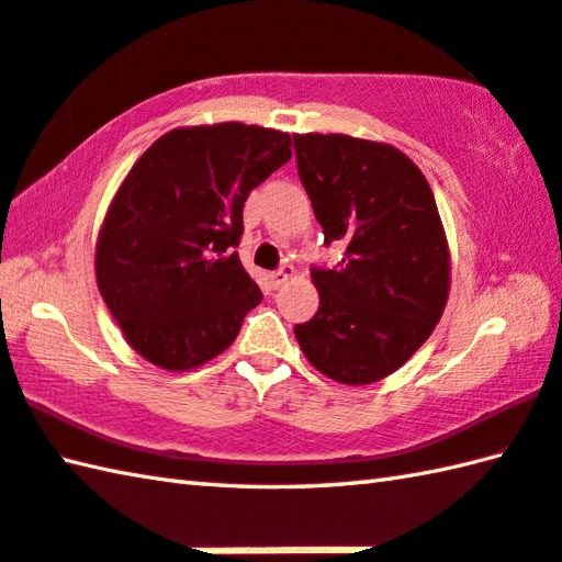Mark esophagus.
<instances>
[{
	"mask_svg": "<svg viewBox=\"0 0 562 562\" xmlns=\"http://www.w3.org/2000/svg\"><path fill=\"white\" fill-rule=\"evenodd\" d=\"M293 273H295L293 267H283V269H279V271H271V273H269V281H271L273 289H279V285H283L289 279H293Z\"/></svg>",
	"mask_w": 562,
	"mask_h": 562,
	"instance_id": "34e87169",
	"label": "esophagus"
}]
</instances>
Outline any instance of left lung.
<instances>
[{
  "label": "left lung",
  "mask_w": 562,
  "mask_h": 562,
  "mask_svg": "<svg viewBox=\"0 0 562 562\" xmlns=\"http://www.w3.org/2000/svg\"><path fill=\"white\" fill-rule=\"evenodd\" d=\"M299 176L337 269H313L321 308L295 325L308 362L364 386L394 374L436 330L450 293V247L420 168L396 146L293 134Z\"/></svg>",
  "instance_id": "obj_1"
}]
</instances>
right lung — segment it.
<instances>
[{"instance_id": "1", "label": "right lung", "mask_w": 562, "mask_h": 562, "mask_svg": "<svg viewBox=\"0 0 562 562\" xmlns=\"http://www.w3.org/2000/svg\"><path fill=\"white\" fill-rule=\"evenodd\" d=\"M291 158L289 132L178 126L142 154L94 245L100 295L136 352L188 372L235 342L259 285L235 247L249 190Z\"/></svg>"}]
</instances>
